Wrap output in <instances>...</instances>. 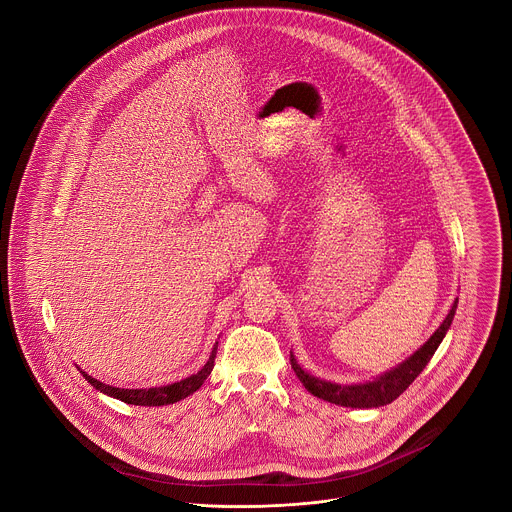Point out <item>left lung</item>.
<instances>
[{
	"label": "left lung",
	"mask_w": 512,
	"mask_h": 512,
	"mask_svg": "<svg viewBox=\"0 0 512 512\" xmlns=\"http://www.w3.org/2000/svg\"><path fill=\"white\" fill-rule=\"evenodd\" d=\"M458 308V300L454 302L450 314L446 316V320L442 322V326L437 328L431 338L417 350L413 352L407 360H403L401 364L381 377H377L375 381L369 383H360V385H336V383H328L322 381L318 377L308 375L298 360L294 358V354L289 352V362H291V369L298 375V379L302 381V385L318 399H324L328 403L334 405H342V407H352V409H371V407H383L389 405L391 401H395L415 379L417 375L425 369V364L431 360L433 352L437 350V346L442 344L454 314Z\"/></svg>",
	"instance_id": "8db88e82"
}]
</instances>
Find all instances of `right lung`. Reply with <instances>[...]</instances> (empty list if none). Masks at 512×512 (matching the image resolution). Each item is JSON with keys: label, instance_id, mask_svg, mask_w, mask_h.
Here are the masks:
<instances>
[{"label": "right lung", "instance_id": "add662e5", "mask_svg": "<svg viewBox=\"0 0 512 512\" xmlns=\"http://www.w3.org/2000/svg\"><path fill=\"white\" fill-rule=\"evenodd\" d=\"M216 346L218 342L214 344L212 352H210V358L208 362L204 364V367L196 373V375H190L188 379H182L178 383H172V385H166V387H152V389H119V387H111V385H105L93 377H89L87 373H83V377L101 393L105 395H111L123 403H129V405H143V407H160V405H170V403H176L180 399H186L188 395H192L194 391L200 389V385L206 381V377L210 375L212 367H214V356H216Z\"/></svg>", "mask_w": 512, "mask_h": 512}]
</instances>
